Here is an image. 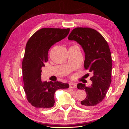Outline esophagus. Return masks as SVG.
<instances>
[{"label": "esophagus", "instance_id": "34e87169", "mask_svg": "<svg viewBox=\"0 0 129 129\" xmlns=\"http://www.w3.org/2000/svg\"><path fill=\"white\" fill-rule=\"evenodd\" d=\"M69 87L71 88H73V89H75L77 88L76 86V84L75 83H71L69 84Z\"/></svg>", "mask_w": 129, "mask_h": 129}]
</instances>
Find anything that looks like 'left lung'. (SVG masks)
<instances>
[{
	"label": "left lung",
	"instance_id": "1",
	"mask_svg": "<svg viewBox=\"0 0 129 129\" xmlns=\"http://www.w3.org/2000/svg\"><path fill=\"white\" fill-rule=\"evenodd\" d=\"M68 39L82 46L85 53L84 68L93 74L90 78V87L83 83L77 85L78 89L87 93L81 104L84 107L95 106L103 101L111 82L112 58L108 44L99 32L88 27L73 29Z\"/></svg>",
	"mask_w": 129,
	"mask_h": 129
}]
</instances>
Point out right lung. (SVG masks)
<instances>
[{
    "label": "right lung",
    "instance_id": "add662e5",
    "mask_svg": "<svg viewBox=\"0 0 129 129\" xmlns=\"http://www.w3.org/2000/svg\"><path fill=\"white\" fill-rule=\"evenodd\" d=\"M70 28H43L35 32L27 41L22 63L24 89L26 98L37 108L54 106V93L58 89L68 88V83L42 82L41 67L48 61L49 48L68 36Z\"/></svg>",
    "mask_w": 129,
    "mask_h": 129
}]
</instances>
